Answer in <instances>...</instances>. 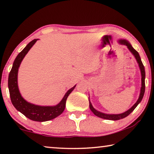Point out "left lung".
I'll use <instances>...</instances> for the list:
<instances>
[{
  "label": "left lung",
  "mask_w": 154,
  "mask_h": 154,
  "mask_svg": "<svg viewBox=\"0 0 154 154\" xmlns=\"http://www.w3.org/2000/svg\"><path fill=\"white\" fill-rule=\"evenodd\" d=\"M119 43L123 44V45H126L128 47V48L129 49V50L132 52V54H133L135 58H136L137 60V62H138V63H139V67H140V72H141L142 86H141V88H140V93L139 98V99H138V100L137 101V103H135L134 105L129 109V110H128L127 111L124 112V113H121V114L109 115V114H105V113H100V112L96 111V109H94L93 108L92 104H91L90 101L89 100L90 109H91V111L93 112V113L94 114L95 116H98V117H99V118H103V119H109V120H119V119H123L124 118H126V117H127L128 116V115H130V113H131L134 110V109L137 107V105L140 103V101L142 100L143 96H144L145 90V68H144V66H143V64L142 63L141 60H140V56H139V53H138V52L136 50H135V49L133 48H132V45H130V44L127 41H126V40H119Z\"/></svg>",
  "instance_id": "left-lung-1"
}]
</instances>
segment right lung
Masks as SVG:
<instances>
[{"mask_svg":"<svg viewBox=\"0 0 154 154\" xmlns=\"http://www.w3.org/2000/svg\"><path fill=\"white\" fill-rule=\"evenodd\" d=\"M38 39H34L26 46V48L18 54L13 64L12 69L9 75L8 87L13 105L17 111L31 120L35 122H45L51 120L60 116L64 111L68 96L74 90L76 85L71 88L65 94L64 98L58 105L54 106H42L35 105L26 101L22 97L17 86V72L21 62L24 58L30 49Z\"/></svg>","mask_w":154,"mask_h":154,"instance_id":"obj_1","label":"right lung"}]
</instances>
